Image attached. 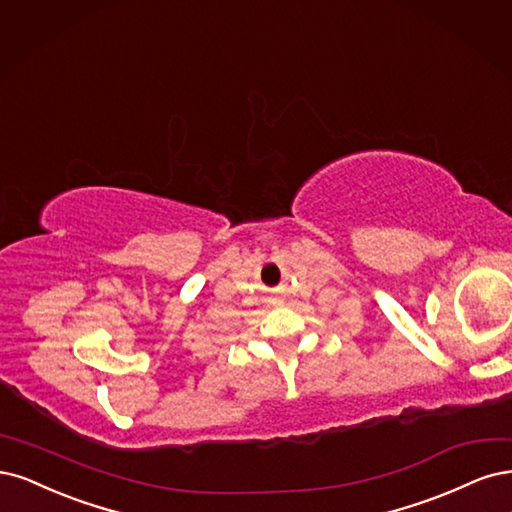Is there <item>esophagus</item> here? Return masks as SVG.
Segmentation results:
<instances>
[{
	"label": "esophagus",
	"instance_id": "obj_1",
	"mask_svg": "<svg viewBox=\"0 0 512 512\" xmlns=\"http://www.w3.org/2000/svg\"><path fill=\"white\" fill-rule=\"evenodd\" d=\"M280 302H283V300H280V298H272V304H280Z\"/></svg>",
	"mask_w": 512,
	"mask_h": 512
}]
</instances>
